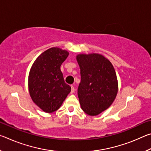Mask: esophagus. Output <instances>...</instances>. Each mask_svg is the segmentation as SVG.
<instances>
[{"label": "esophagus", "instance_id": "1", "mask_svg": "<svg viewBox=\"0 0 151 151\" xmlns=\"http://www.w3.org/2000/svg\"><path fill=\"white\" fill-rule=\"evenodd\" d=\"M75 92V88H74L73 85L71 86V93H73Z\"/></svg>", "mask_w": 151, "mask_h": 151}]
</instances>
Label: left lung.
Segmentation results:
<instances>
[{
    "label": "left lung",
    "instance_id": "1",
    "mask_svg": "<svg viewBox=\"0 0 151 151\" xmlns=\"http://www.w3.org/2000/svg\"><path fill=\"white\" fill-rule=\"evenodd\" d=\"M76 60L81 69L78 97L81 109L88 115H98L111 105L118 93L115 70L98 53L77 55Z\"/></svg>",
    "mask_w": 151,
    "mask_h": 151
}]
</instances>
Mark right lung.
Returning a JSON list of instances; mask_svg holds the SVG:
<instances>
[{
	"label": "right lung",
	"mask_w": 151,
	"mask_h": 151,
	"mask_svg": "<svg viewBox=\"0 0 151 151\" xmlns=\"http://www.w3.org/2000/svg\"><path fill=\"white\" fill-rule=\"evenodd\" d=\"M68 52L52 47L40 55L30 68L28 86L32 101L47 113L57 111L70 93L60 70Z\"/></svg>",
	"instance_id": "1"
}]
</instances>
